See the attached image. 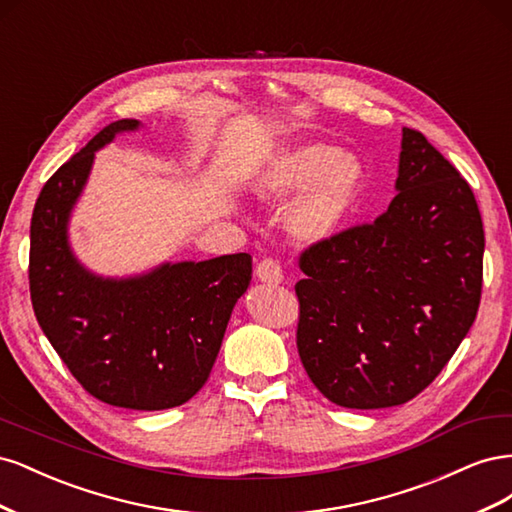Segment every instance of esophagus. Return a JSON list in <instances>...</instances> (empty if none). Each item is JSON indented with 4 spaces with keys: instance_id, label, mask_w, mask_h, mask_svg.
<instances>
[{
    "instance_id": "34e87169",
    "label": "esophagus",
    "mask_w": 512,
    "mask_h": 512,
    "mask_svg": "<svg viewBox=\"0 0 512 512\" xmlns=\"http://www.w3.org/2000/svg\"><path fill=\"white\" fill-rule=\"evenodd\" d=\"M256 277L260 282L271 284V286H277V284L284 282V273H282L280 262L273 260V258H265V260L258 262Z\"/></svg>"
}]
</instances>
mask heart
Masks as SVG:
<instances>
[{
	"label": "heart",
	"instance_id": "heart-1",
	"mask_svg": "<svg viewBox=\"0 0 512 512\" xmlns=\"http://www.w3.org/2000/svg\"><path fill=\"white\" fill-rule=\"evenodd\" d=\"M256 190L273 200L294 196L284 230L301 245L327 243L344 230L365 192V168L352 153L329 143L290 147L260 170Z\"/></svg>",
	"mask_w": 512,
	"mask_h": 512
}]
</instances>
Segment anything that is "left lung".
Instances as JSON below:
<instances>
[{
  "label": "left lung",
  "instance_id": "obj_1",
  "mask_svg": "<svg viewBox=\"0 0 512 512\" xmlns=\"http://www.w3.org/2000/svg\"><path fill=\"white\" fill-rule=\"evenodd\" d=\"M395 190L374 224L339 232L299 260L301 363L344 408L416 397L478 312L485 232L468 181L421 132L404 128Z\"/></svg>",
  "mask_w": 512,
  "mask_h": 512
}]
</instances>
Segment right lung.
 I'll use <instances>...</instances> for the list:
<instances>
[{
    "instance_id": "right-lung-1",
    "label": "right lung",
    "mask_w": 512,
    "mask_h": 512,
    "mask_svg": "<svg viewBox=\"0 0 512 512\" xmlns=\"http://www.w3.org/2000/svg\"><path fill=\"white\" fill-rule=\"evenodd\" d=\"M141 126L113 121L44 183L29 228V290L40 329L83 389L104 404L151 412L203 389L252 282V256L162 262L130 277L98 275L76 258L70 215L96 151Z\"/></svg>"
}]
</instances>
